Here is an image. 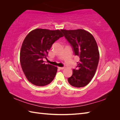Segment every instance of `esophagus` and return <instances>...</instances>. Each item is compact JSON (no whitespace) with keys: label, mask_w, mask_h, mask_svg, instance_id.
Returning a JSON list of instances; mask_svg holds the SVG:
<instances>
[{"label":"esophagus","mask_w":120,"mask_h":120,"mask_svg":"<svg viewBox=\"0 0 120 120\" xmlns=\"http://www.w3.org/2000/svg\"><path fill=\"white\" fill-rule=\"evenodd\" d=\"M59 68L60 70H63L64 68V67H59Z\"/></svg>","instance_id":"1"}]
</instances>
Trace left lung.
<instances>
[{
    "label": "left lung",
    "instance_id": "1",
    "mask_svg": "<svg viewBox=\"0 0 120 120\" xmlns=\"http://www.w3.org/2000/svg\"><path fill=\"white\" fill-rule=\"evenodd\" d=\"M61 31L72 47L75 56L80 58L76 68L68 78L71 86L81 88L86 86L94 77L98 68L99 53L96 41L90 33L83 29Z\"/></svg>",
    "mask_w": 120,
    "mask_h": 120
}]
</instances>
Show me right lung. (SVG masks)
<instances>
[{
    "instance_id": "right-lung-1",
    "label": "right lung",
    "mask_w": 120,
    "mask_h": 120,
    "mask_svg": "<svg viewBox=\"0 0 120 120\" xmlns=\"http://www.w3.org/2000/svg\"><path fill=\"white\" fill-rule=\"evenodd\" d=\"M62 37L59 30L36 29L25 38L20 52V62L29 82L37 86H44L53 80L57 68L45 64L43 59L46 58L53 43Z\"/></svg>"
}]
</instances>
